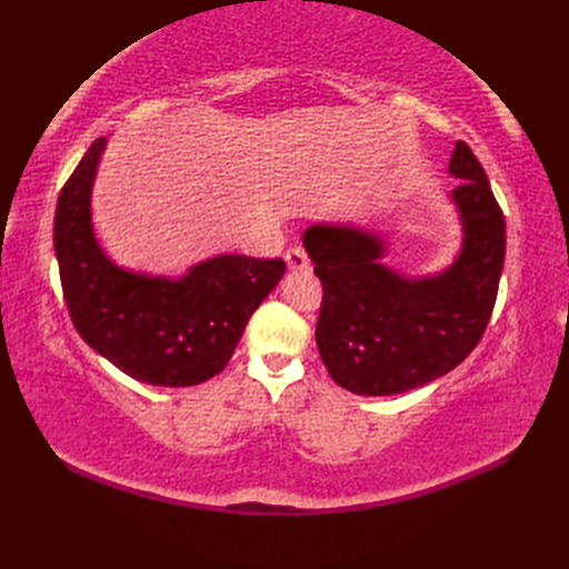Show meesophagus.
<instances>
[{
	"instance_id": "obj_1",
	"label": "esophagus",
	"mask_w": 569,
	"mask_h": 569,
	"mask_svg": "<svg viewBox=\"0 0 569 569\" xmlns=\"http://www.w3.org/2000/svg\"><path fill=\"white\" fill-rule=\"evenodd\" d=\"M286 263H288V269H293V271L310 269V259H308V253H306L303 247L288 249L286 251Z\"/></svg>"
}]
</instances>
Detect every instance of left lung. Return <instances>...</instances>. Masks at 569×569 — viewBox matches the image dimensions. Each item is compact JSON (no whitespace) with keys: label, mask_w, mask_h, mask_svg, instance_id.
Here are the masks:
<instances>
[{"label":"left lung","mask_w":569,"mask_h":569,"mask_svg":"<svg viewBox=\"0 0 569 569\" xmlns=\"http://www.w3.org/2000/svg\"><path fill=\"white\" fill-rule=\"evenodd\" d=\"M450 173L462 249L440 273L408 278L381 259L386 239L352 224H312L303 247L322 281L316 328L335 383L359 396H393L445 377L485 335L499 293L506 222L485 168L465 141Z\"/></svg>","instance_id":"obj_1"}]
</instances>
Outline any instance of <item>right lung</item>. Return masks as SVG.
<instances>
[{
	"label": "right lung",
	"mask_w": 569,
	"mask_h": 569,
	"mask_svg": "<svg viewBox=\"0 0 569 569\" xmlns=\"http://www.w3.org/2000/svg\"><path fill=\"white\" fill-rule=\"evenodd\" d=\"M104 143L98 139L82 156L56 208L53 244L72 325L131 379L173 389L208 381L232 359L286 263L220 253L180 278L117 266L94 237L90 208Z\"/></svg>",
	"instance_id": "1"
}]
</instances>
